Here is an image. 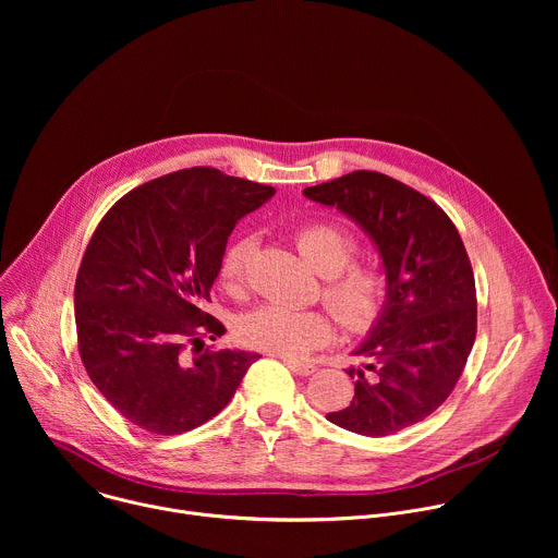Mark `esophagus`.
Returning a JSON list of instances; mask_svg holds the SVG:
<instances>
[{
	"instance_id": "esophagus-1",
	"label": "esophagus",
	"mask_w": 558,
	"mask_h": 558,
	"mask_svg": "<svg viewBox=\"0 0 558 558\" xmlns=\"http://www.w3.org/2000/svg\"><path fill=\"white\" fill-rule=\"evenodd\" d=\"M284 364L300 377H306L311 373H315V366L313 364H306V362H298V360H291V357H284Z\"/></svg>"
}]
</instances>
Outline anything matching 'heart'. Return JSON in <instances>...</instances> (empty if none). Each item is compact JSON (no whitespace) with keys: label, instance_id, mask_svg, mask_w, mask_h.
I'll list each match as a JSON object with an SVG mask.
<instances>
[{"label":"heart","instance_id":"obj_1","mask_svg":"<svg viewBox=\"0 0 558 558\" xmlns=\"http://www.w3.org/2000/svg\"><path fill=\"white\" fill-rule=\"evenodd\" d=\"M302 258L323 278V300L349 331L371 329L386 308L390 276L375 260H353L355 235L333 220H311L293 231ZM254 235L243 233L225 250L220 278L229 291H243L254 254ZM333 336V317L323 308H287L265 304L238 323V338L247 347L300 357Z\"/></svg>","mask_w":558,"mask_h":558}]
</instances>
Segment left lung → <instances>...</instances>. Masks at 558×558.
<instances>
[{
    "label": "left lung",
    "instance_id": "8db88e82",
    "mask_svg": "<svg viewBox=\"0 0 558 558\" xmlns=\"http://www.w3.org/2000/svg\"><path fill=\"white\" fill-rule=\"evenodd\" d=\"M304 196L360 222L390 276L386 308L355 351L362 366L347 371L353 402L329 422L366 437L424 422L448 400L476 336L474 274L454 222L428 196L368 170Z\"/></svg>",
    "mask_w": 558,
    "mask_h": 558
}]
</instances>
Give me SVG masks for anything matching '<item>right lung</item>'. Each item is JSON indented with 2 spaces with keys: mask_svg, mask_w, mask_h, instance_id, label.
Returning <instances> with one entry per match:
<instances>
[{
  "mask_svg": "<svg viewBox=\"0 0 558 558\" xmlns=\"http://www.w3.org/2000/svg\"><path fill=\"white\" fill-rule=\"evenodd\" d=\"M274 187L190 168L138 185L97 225L74 282L78 355L106 400L134 426L181 435L218 415L247 351L205 349L225 333L205 311L227 235Z\"/></svg>",
  "mask_w": 558,
  "mask_h": 558,
  "instance_id": "right-lung-1",
  "label": "right lung"
}]
</instances>
